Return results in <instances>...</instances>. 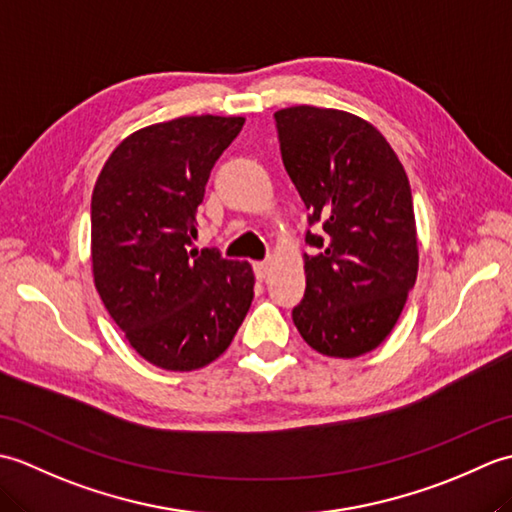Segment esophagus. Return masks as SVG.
<instances>
[{
  "instance_id": "34e87169",
  "label": "esophagus",
  "mask_w": 512,
  "mask_h": 512,
  "mask_svg": "<svg viewBox=\"0 0 512 512\" xmlns=\"http://www.w3.org/2000/svg\"><path fill=\"white\" fill-rule=\"evenodd\" d=\"M270 259H266V262H257L253 268H255V275H257V279H266L268 275H270Z\"/></svg>"
}]
</instances>
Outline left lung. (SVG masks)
I'll return each instance as SVG.
<instances>
[{"label": "left lung", "mask_w": 512, "mask_h": 512, "mask_svg": "<svg viewBox=\"0 0 512 512\" xmlns=\"http://www.w3.org/2000/svg\"><path fill=\"white\" fill-rule=\"evenodd\" d=\"M281 158L310 209L306 295L292 310L312 350L356 358L398 323L418 277V233L405 167L365 118L332 107L275 112Z\"/></svg>", "instance_id": "obj_1"}]
</instances>
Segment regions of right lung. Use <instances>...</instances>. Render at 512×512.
<instances>
[{"label": "right lung", "instance_id": "obj_1", "mask_svg": "<svg viewBox=\"0 0 512 512\" xmlns=\"http://www.w3.org/2000/svg\"><path fill=\"white\" fill-rule=\"evenodd\" d=\"M244 116H182L121 140L92 191V277L138 356L193 372L226 352L253 301L248 262L191 248L215 160Z\"/></svg>", "mask_w": 512, "mask_h": 512}]
</instances>
